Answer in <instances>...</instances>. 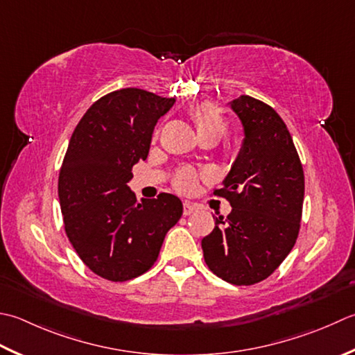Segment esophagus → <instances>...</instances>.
<instances>
[{"label":"esophagus","instance_id":"1","mask_svg":"<svg viewBox=\"0 0 355 355\" xmlns=\"http://www.w3.org/2000/svg\"><path fill=\"white\" fill-rule=\"evenodd\" d=\"M193 212H196V207H193L192 205H189V203H184L183 205V214L184 215H191Z\"/></svg>","mask_w":355,"mask_h":355}]
</instances>
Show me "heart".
Segmentation results:
<instances>
[{
  "label": "heart",
  "instance_id": "heart-1",
  "mask_svg": "<svg viewBox=\"0 0 355 355\" xmlns=\"http://www.w3.org/2000/svg\"><path fill=\"white\" fill-rule=\"evenodd\" d=\"M191 118L193 124H196L200 138H217V140H220L229 129V123L226 118L221 115L217 107L211 106V104H203V106H197L196 109H192ZM200 178L201 173L196 169L183 168L175 173L172 184L178 192L192 193L197 189Z\"/></svg>",
  "mask_w": 355,
  "mask_h": 355
}]
</instances>
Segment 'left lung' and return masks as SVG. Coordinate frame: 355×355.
Listing matches in <instances>:
<instances>
[{"label":"left lung","instance_id":"left-lung-1","mask_svg":"<svg viewBox=\"0 0 355 355\" xmlns=\"http://www.w3.org/2000/svg\"><path fill=\"white\" fill-rule=\"evenodd\" d=\"M245 140L223 187L214 196L232 206L201 240L207 268L227 283L255 284L279 268L300 231L304 175L282 116L249 95L231 101Z\"/></svg>","mask_w":355,"mask_h":355}]
</instances>
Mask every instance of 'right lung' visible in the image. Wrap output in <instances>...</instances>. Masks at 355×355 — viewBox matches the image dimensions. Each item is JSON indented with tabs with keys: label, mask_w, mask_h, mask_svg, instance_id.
Listing matches in <instances>:
<instances>
[{
	"label": "right lung",
	"mask_w": 355,
	"mask_h": 355,
	"mask_svg": "<svg viewBox=\"0 0 355 355\" xmlns=\"http://www.w3.org/2000/svg\"><path fill=\"white\" fill-rule=\"evenodd\" d=\"M173 103L137 87L114 90L87 109L69 141L58 178L64 231L83 263L106 280L128 282L154 266L183 214L172 193L137 201L128 186Z\"/></svg>",
	"instance_id": "1"
}]
</instances>
